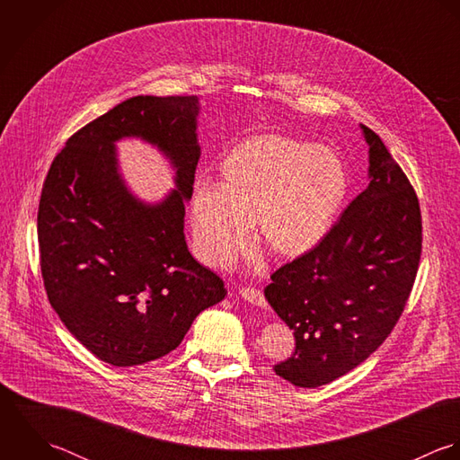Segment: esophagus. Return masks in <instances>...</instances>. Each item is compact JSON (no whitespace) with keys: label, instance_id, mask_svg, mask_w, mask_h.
Returning <instances> with one entry per match:
<instances>
[{"label":"esophagus","instance_id":"esophagus-1","mask_svg":"<svg viewBox=\"0 0 460 460\" xmlns=\"http://www.w3.org/2000/svg\"><path fill=\"white\" fill-rule=\"evenodd\" d=\"M238 295H240L243 300H247V302H251V304H254V305H258V307H267L265 295H263L260 289H256V288H242V289L238 291Z\"/></svg>","mask_w":460,"mask_h":460}]
</instances>
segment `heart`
Returning a JSON list of instances; mask_svg holds the SVG:
<instances>
[{
	"label": "heart",
	"instance_id": "heart-1",
	"mask_svg": "<svg viewBox=\"0 0 460 460\" xmlns=\"http://www.w3.org/2000/svg\"><path fill=\"white\" fill-rule=\"evenodd\" d=\"M350 193V172L329 146L263 133L238 142L218 165V184H197L190 220L197 256L227 267L251 242L277 258L314 251L338 222Z\"/></svg>",
	"mask_w": 460,
	"mask_h": 460
}]
</instances>
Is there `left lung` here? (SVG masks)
<instances>
[{
    "mask_svg": "<svg viewBox=\"0 0 460 460\" xmlns=\"http://www.w3.org/2000/svg\"><path fill=\"white\" fill-rule=\"evenodd\" d=\"M359 126L365 191L314 251L279 269L265 288L295 336V354L274 369L298 387L329 384L367 361L398 322L420 265L418 197L380 137Z\"/></svg>",
    "mask_w": 460,
    "mask_h": 460,
    "instance_id": "left-lung-1",
    "label": "left lung"
}]
</instances>
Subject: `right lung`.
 <instances>
[{"label": "right lung", "instance_id": "1", "mask_svg": "<svg viewBox=\"0 0 460 460\" xmlns=\"http://www.w3.org/2000/svg\"><path fill=\"white\" fill-rule=\"evenodd\" d=\"M195 95H137L75 133L51 164L37 229L48 298L69 332L101 361L135 367L180 347L191 322L227 295L193 260L184 202L200 158ZM138 137L175 171L160 201L125 183L116 142Z\"/></svg>", "mask_w": 460, "mask_h": 460}]
</instances>
